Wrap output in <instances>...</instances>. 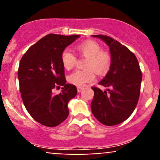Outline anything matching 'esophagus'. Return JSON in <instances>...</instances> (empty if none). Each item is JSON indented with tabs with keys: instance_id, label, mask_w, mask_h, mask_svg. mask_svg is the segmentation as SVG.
<instances>
[{
	"instance_id": "1",
	"label": "esophagus",
	"mask_w": 160,
	"mask_h": 160,
	"mask_svg": "<svg viewBox=\"0 0 160 160\" xmlns=\"http://www.w3.org/2000/svg\"><path fill=\"white\" fill-rule=\"evenodd\" d=\"M83 88H82V87H77V91H78L79 93H80V92H81L82 90H83Z\"/></svg>"
}]
</instances>
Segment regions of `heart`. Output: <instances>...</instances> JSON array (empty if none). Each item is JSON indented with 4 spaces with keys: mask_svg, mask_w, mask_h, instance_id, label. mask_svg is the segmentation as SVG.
<instances>
[{
    "mask_svg": "<svg viewBox=\"0 0 160 160\" xmlns=\"http://www.w3.org/2000/svg\"><path fill=\"white\" fill-rule=\"evenodd\" d=\"M79 53L88 58L84 65L85 70H76L67 77L69 83L76 86H83L96 78V72L104 75L110 69L111 56L108 52L102 51L96 42L88 40L80 43L75 47ZM61 62L66 70L72 69L77 62V58L69 49H64L61 53Z\"/></svg>",
    "mask_w": 160,
    "mask_h": 160,
    "instance_id": "1",
    "label": "heart"
}]
</instances>
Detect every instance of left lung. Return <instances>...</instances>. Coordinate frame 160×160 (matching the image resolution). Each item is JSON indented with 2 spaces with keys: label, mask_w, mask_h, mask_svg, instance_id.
Returning <instances> with one entry per match:
<instances>
[{
  "label": "left lung",
  "mask_w": 160,
  "mask_h": 160,
  "mask_svg": "<svg viewBox=\"0 0 160 160\" xmlns=\"http://www.w3.org/2000/svg\"><path fill=\"white\" fill-rule=\"evenodd\" d=\"M109 46L111 64L108 73L99 84L111 88L103 92L92 87L94 96L91 102L93 116L108 126L125 122L132 114L140 95L142 71L138 59L132 52L108 35H93Z\"/></svg>",
  "instance_id": "1"
}]
</instances>
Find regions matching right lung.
<instances>
[{
	"label": "right lung",
	"mask_w": 160,
	"mask_h": 160,
	"mask_svg": "<svg viewBox=\"0 0 160 160\" xmlns=\"http://www.w3.org/2000/svg\"><path fill=\"white\" fill-rule=\"evenodd\" d=\"M80 36L49 34L31 46L21 59L18 76L24 105L45 126H57L69 115L67 104L77 95V89L75 85L66 83L60 56ZM61 86V93L53 95L52 90Z\"/></svg>",
	"instance_id": "obj_1"
}]
</instances>
